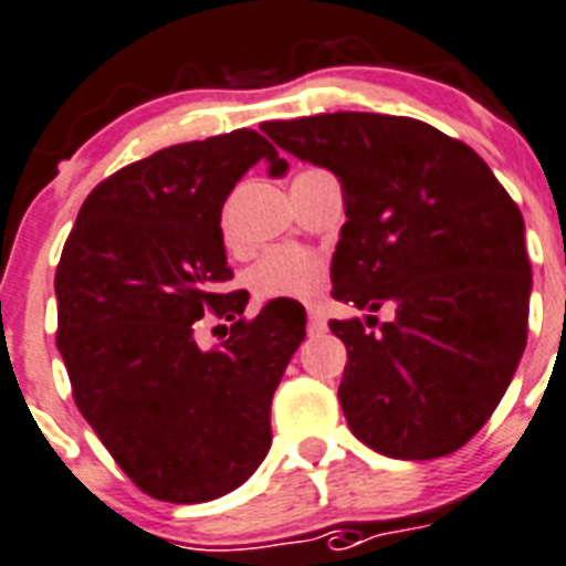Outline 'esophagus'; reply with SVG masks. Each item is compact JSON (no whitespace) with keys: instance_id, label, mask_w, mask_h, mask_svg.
Wrapping results in <instances>:
<instances>
[{"instance_id":"obj_1","label":"esophagus","mask_w":566,"mask_h":566,"mask_svg":"<svg viewBox=\"0 0 566 566\" xmlns=\"http://www.w3.org/2000/svg\"><path fill=\"white\" fill-rule=\"evenodd\" d=\"M307 318H310V332H324L326 329V313L318 307V304H313V307L307 310Z\"/></svg>"}]
</instances>
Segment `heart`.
Wrapping results in <instances>:
<instances>
[{
	"label": "heart",
	"instance_id": "heart-1",
	"mask_svg": "<svg viewBox=\"0 0 566 566\" xmlns=\"http://www.w3.org/2000/svg\"><path fill=\"white\" fill-rule=\"evenodd\" d=\"M326 268L315 253L276 248L256 265L251 287L259 298H310L321 290Z\"/></svg>",
	"mask_w": 566,
	"mask_h": 566
}]
</instances>
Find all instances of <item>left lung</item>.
Listing matches in <instances>:
<instances>
[{"instance_id": "1", "label": "left lung", "mask_w": 566, "mask_h": 566, "mask_svg": "<svg viewBox=\"0 0 566 566\" xmlns=\"http://www.w3.org/2000/svg\"><path fill=\"white\" fill-rule=\"evenodd\" d=\"M290 156L335 172L346 223L332 295L374 315L329 321L348 363V427L399 461L450 455L489 421L527 340L525 220L489 164L410 116L337 114L262 123ZM377 324V318H374Z\"/></svg>"}]
</instances>
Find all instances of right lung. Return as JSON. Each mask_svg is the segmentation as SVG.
<instances>
[{
  "instance_id": "1",
  "label": "right lung",
  "mask_w": 566,
  "mask_h": 566,
  "mask_svg": "<svg viewBox=\"0 0 566 566\" xmlns=\"http://www.w3.org/2000/svg\"><path fill=\"white\" fill-rule=\"evenodd\" d=\"M287 161L256 130L172 145L94 187L55 273L57 352L83 419L123 472L164 503H206L245 483L271 450V402L307 315L276 301L235 321L214 349L206 308L245 313L223 293L220 211L253 164Z\"/></svg>"
}]
</instances>
